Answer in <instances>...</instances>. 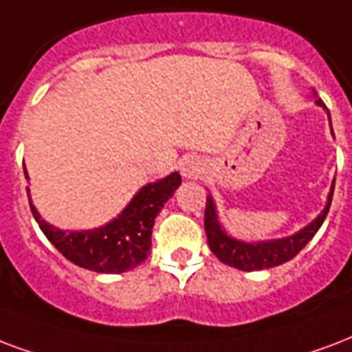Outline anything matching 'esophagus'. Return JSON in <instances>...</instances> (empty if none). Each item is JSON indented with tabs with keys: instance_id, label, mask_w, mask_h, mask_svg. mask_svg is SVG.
I'll use <instances>...</instances> for the list:
<instances>
[{
	"instance_id": "1",
	"label": "esophagus",
	"mask_w": 352,
	"mask_h": 352,
	"mask_svg": "<svg viewBox=\"0 0 352 352\" xmlns=\"http://www.w3.org/2000/svg\"><path fill=\"white\" fill-rule=\"evenodd\" d=\"M203 170H205V164H203V160H199L197 157L182 158L181 173L186 177V179H197V177L203 173Z\"/></svg>"
}]
</instances>
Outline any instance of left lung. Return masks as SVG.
Listing matches in <instances>:
<instances>
[{
  "instance_id": "1",
  "label": "left lung",
  "mask_w": 352,
  "mask_h": 352,
  "mask_svg": "<svg viewBox=\"0 0 352 352\" xmlns=\"http://www.w3.org/2000/svg\"><path fill=\"white\" fill-rule=\"evenodd\" d=\"M319 107H323L329 114V109L321 99H316ZM331 118V114H329ZM336 181V179H334ZM334 181H332L331 194L327 199V205L323 212L318 218L314 219L312 223H308L305 229L299 232L288 236V238H280V240H267V241H256V243H248V241L236 240L229 236L221 229L218 221V212L212 195L206 197V208H205V230L206 240H208V248L216 256H218L223 264L241 270V272H258V270H270L275 265H280L288 262L299 253L308 241L312 240L314 234L318 232L319 227L325 221L329 208L332 203V194H334Z\"/></svg>"
}]
</instances>
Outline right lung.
<instances>
[{
    "label": "right lung",
    "mask_w": 352,
    "mask_h": 352,
    "mask_svg": "<svg viewBox=\"0 0 352 352\" xmlns=\"http://www.w3.org/2000/svg\"><path fill=\"white\" fill-rule=\"evenodd\" d=\"M25 171V179H29ZM181 186V175H171L160 181L149 182L140 188L125 210L111 223L90 230H63L50 225L40 218L38 210L33 206L29 186V205L36 223L45 238L57 248L64 258L79 267L96 273H123L140 265L151 249V234L155 218L177 188Z\"/></svg>",
    "instance_id": "right-lung-1"
}]
</instances>
